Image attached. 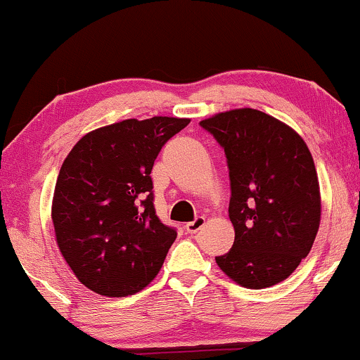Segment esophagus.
I'll return each mask as SVG.
<instances>
[{
  "label": "esophagus",
  "instance_id": "esophagus-1",
  "mask_svg": "<svg viewBox=\"0 0 360 360\" xmlns=\"http://www.w3.org/2000/svg\"><path fill=\"white\" fill-rule=\"evenodd\" d=\"M205 224H206V218H205V216H198V218L194 219V221L186 223L184 228H186V231L191 233V235H194V233H198L199 229L205 226Z\"/></svg>",
  "mask_w": 360,
  "mask_h": 360
}]
</instances>
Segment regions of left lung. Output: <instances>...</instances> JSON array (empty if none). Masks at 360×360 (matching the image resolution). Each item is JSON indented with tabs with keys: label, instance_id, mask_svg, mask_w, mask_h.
Wrapping results in <instances>:
<instances>
[{
	"label": "left lung",
	"instance_id": "left-lung-1",
	"mask_svg": "<svg viewBox=\"0 0 360 360\" xmlns=\"http://www.w3.org/2000/svg\"><path fill=\"white\" fill-rule=\"evenodd\" d=\"M224 149L229 169L228 216L235 243L216 263L245 288L287 280L310 253L322 201L305 141L275 117L233 109L201 120Z\"/></svg>",
	"mask_w": 360,
	"mask_h": 360
}]
</instances>
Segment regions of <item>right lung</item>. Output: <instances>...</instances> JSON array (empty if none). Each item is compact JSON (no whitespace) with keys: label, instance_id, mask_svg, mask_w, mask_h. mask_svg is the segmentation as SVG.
I'll use <instances>...</instances> for the list:
<instances>
[{"label":"right lung","instance_id":"add662e5","mask_svg":"<svg viewBox=\"0 0 360 360\" xmlns=\"http://www.w3.org/2000/svg\"><path fill=\"white\" fill-rule=\"evenodd\" d=\"M189 122L127 119L85 134L65 158L51 201L56 245L98 295H134L161 270L176 231L155 216L150 171L162 146Z\"/></svg>","mask_w":360,"mask_h":360}]
</instances>
